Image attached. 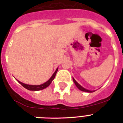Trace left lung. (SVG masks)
I'll return each instance as SVG.
<instances>
[{"instance_id":"8db88e82","label":"left lung","mask_w":123,"mask_h":123,"mask_svg":"<svg viewBox=\"0 0 123 123\" xmlns=\"http://www.w3.org/2000/svg\"><path fill=\"white\" fill-rule=\"evenodd\" d=\"M73 81H74V82L75 85L77 87H78V89L80 90V91H84V92H94V91H89V90H87V89H85V88L82 87L81 86L80 84H78V82H76V80H75V79H74L73 78Z\"/></svg>"}]
</instances>
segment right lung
<instances>
[{
	"mask_svg": "<svg viewBox=\"0 0 123 123\" xmlns=\"http://www.w3.org/2000/svg\"><path fill=\"white\" fill-rule=\"evenodd\" d=\"M57 71H58V68H56V71L54 72V73L53 74V75L52 76V77H51V78L49 79L48 81H47V82H45V83L42 84H41V85H29V84H26L23 83V82H20V81H19L18 80H17H17L19 84H21V85H22L24 87L26 88V89L29 90V91H40V90L44 89L46 88L47 87H48L49 86L51 82H52V81H53V80L54 79V78H55V75H56V73H57Z\"/></svg>",
	"mask_w": 123,
	"mask_h": 123,
	"instance_id": "right-lung-1",
	"label": "right lung"
}]
</instances>
